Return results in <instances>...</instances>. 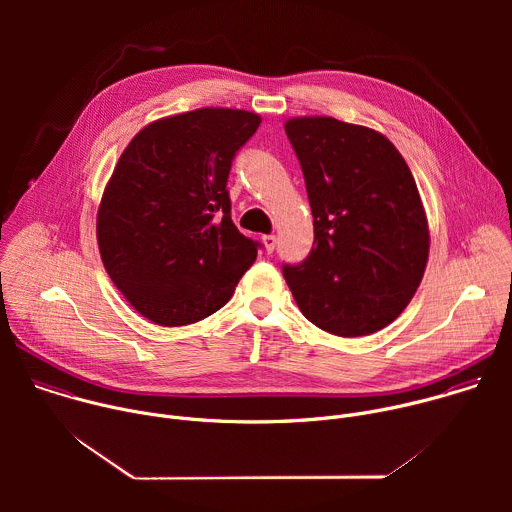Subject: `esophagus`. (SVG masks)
<instances>
[{
  "label": "esophagus",
  "instance_id": "1",
  "mask_svg": "<svg viewBox=\"0 0 512 512\" xmlns=\"http://www.w3.org/2000/svg\"><path fill=\"white\" fill-rule=\"evenodd\" d=\"M263 245H265V251H267V253H273V249H275V245H277V237H275V235H265V237H263Z\"/></svg>",
  "mask_w": 512,
  "mask_h": 512
}]
</instances>
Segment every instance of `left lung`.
<instances>
[{
	"mask_svg": "<svg viewBox=\"0 0 512 512\" xmlns=\"http://www.w3.org/2000/svg\"><path fill=\"white\" fill-rule=\"evenodd\" d=\"M304 172L314 245L283 277L302 314L336 336H367L409 304L429 233L401 154L381 133L332 117L285 123Z\"/></svg>",
	"mask_w": 512,
	"mask_h": 512,
	"instance_id": "left-lung-1",
	"label": "left lung"
}]
</instances>
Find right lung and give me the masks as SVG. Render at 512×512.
<instances>
[{"mask_svg": "<svg viewBox=\"0 0 512 512\" xmlns=\"http://www.w3.org/2000/svg\"><path fill=\"white\" fill-rule=\"evenodd\" d=\"M261 123L239 109H196L141 129L97 214L103 265L127 302L160 326L221 310L259 241L231 218L233 160Z\"/></svg>", "mask_w": 512, "mask_h": 512, "instance_id": "1", "label": "right lung"}]
</instances>
